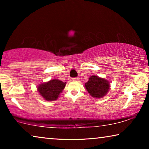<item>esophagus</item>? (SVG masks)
I'll use <instances>...</instances> for the list:
<instances>
[{
    "mask_svg": "<svg viewBox=\"0 0 149 149\" xmlns=\"http://www.w3.org/2000/svg\"><path fill=\"white\" fill-rule=\"evenodd\" d=\"M72 80L74 81H79L80 79H79V77H74V78H72Z\"/></svg>",
    "mask_w": 149,
    "mask_h": 149,
    "instance_id": "1",
    "label": "esophagus"
}]
</instances>
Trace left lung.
I'll return each mask as SVG.
<instances>
[{"mask_svg":"<svg viewBox=\"0 0 149 149\" xmlns=\"http://www.w3.org/2000/svg\"><path fill=\"white\" fill-rule=\"evenodd\" d=\"M109 85L108 81L96 75H92L89 81L85 83V86L88 93L93 97L101 98L109 91Z\"/></svg>","mask_w":149,"mask_h":149,"instance_id":"obj_1","label":"left lung"}]
</instances>
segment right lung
Returning a JSON list of instances; mask_svg holds the SVG:
<instances>
[{"instance_id": "add662e5", "label": "right lung", "mask_w": 149, "mask_h": 149, "mask_svg": "<svg viewBox=\"0 0 149 149\" xmlns=\"http://www.w3.org/2000/svg\"><path fill=\"white\" fill-rule=\"evenodd\" d=\"M65 86V82L58 79H52L47 83L41 84L38 91L42 97L47 100H55Z\"/></svg>"}]
</instances>
